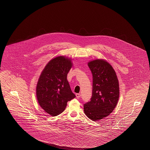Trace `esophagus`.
Returning <instances> with one entry per match:
<instances>
[{
	"label": "esophagus",
	"mask_w": 150,
	"mask_h": 150,
	"mask_svg": "<svg viewBox=\"0 0 150 150\" xmlns=\"http://www.w3.org/2000/svg\"><path fill=\"white\" fill-rule=\"evenodd\" d=\"M80 96H81V94H80V93H76V97L77 98H80Z\"/></svg>",
	"instance_id": "obj_1"
}]
</instances>
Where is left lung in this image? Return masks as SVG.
<instances>
[{
	"mask_svg": "<svg viewBox=\"0 0 150 150\" xmlns=\"http://www.w3.org/2000/svg\"><path fill=\"white\" fill-rule=\"evenodd\" d=\"M88 65L92 74V96L84 104L86 116L98 121L110 114L116 107L119 97V85L114 69L107 62L96 59Z\"/></svg>",
	"mask_w": 150,
	"mask_h": 150,
	"instance_id": "left-lung-1",
	"label": "left lung"
}]
</instances>
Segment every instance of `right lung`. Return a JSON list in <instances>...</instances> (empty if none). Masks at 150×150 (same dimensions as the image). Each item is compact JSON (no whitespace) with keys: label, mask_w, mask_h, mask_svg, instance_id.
<instances>
[{"label":"right lung","mask_w":150,"mask_h":150,"mask_svg":"<svg viewBox=\"0 0 150 150\" xmlns=\"http://www.w3.org/2000/svg\"><path fill=\"white\" fill-rule=\"evenodd\" d=\"M71 67L70 59L64 56L56 57L46 65L39 79L36 86L38 101L51 116L62 113L67 102L76 97L67 80Z\"/></svg>","instance_id":"obj_1"}]
</instances>
